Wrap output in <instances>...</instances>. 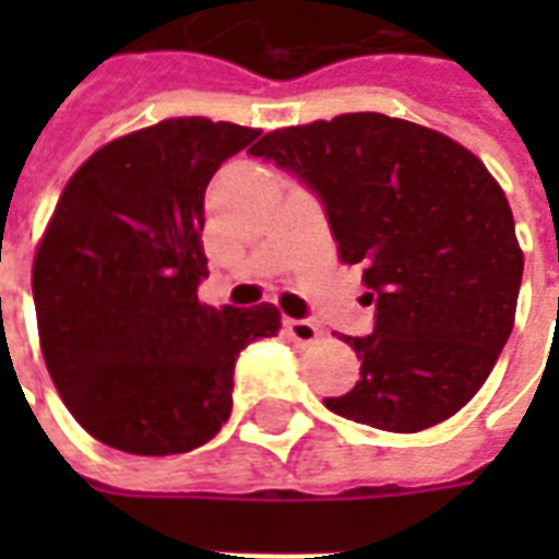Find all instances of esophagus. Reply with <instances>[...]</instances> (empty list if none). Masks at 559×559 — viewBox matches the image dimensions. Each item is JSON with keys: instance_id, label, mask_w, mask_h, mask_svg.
<instances>
[{"instance_id": "esophagus-1", "label": "esophagus", "mask_w": 559, "mask_h": 559, "mask_svg": "<svg viewBox=\"0 0 559 559\" xmlns=\"http://www.w3.org/2000/svg\"><path fill=\"white\" fill-rule=\"evenodd\" d=\"M284 332H287V338L293 341V344H299V347H311V344H317L320 341V326L317 323H311V320H284Z\"/></svg>"}]
</instances>
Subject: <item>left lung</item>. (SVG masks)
<instances>
[{
    "mask_svg": "<svg viewBox=\"0 0 559 559\" xmlns=\"http://www.w3.org/2000/svg\"><path fill=\"white\" fill-rule=\"evenodd\" d=\"M251 155L320 197L341 260L371 287L374 332L344 338L362 380L329 411L395 433L455 416L509 341L524 275L512 209L485 164L383 114L281 128Z\"/></svg>",
    "mask_w": 559,
    "mask_h": 559,
    "instance_id": "left-lung-1",
    "label": "left lung"
}]
</instances>
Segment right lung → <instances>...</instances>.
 <instances>
[{
  "label": "right lung",
  "mask_w": 559,
  "mask_h": 559,
  "mask_svg": "<svg viewBox=\"0 0 559 559\" xmlns=\"http://www.w3.org/2000/svg\"><path fill=\"white\" fill-rule=\"evenodd\" d=\"M257 128L164 119L80 167L32 266L47 371L71 416L131 455L209 443L233 411L236 356L278 335L275 305L197 302L203 197Z\"/></svg>",
  "instance_id": "right-lung-1"
}]
</instances>
